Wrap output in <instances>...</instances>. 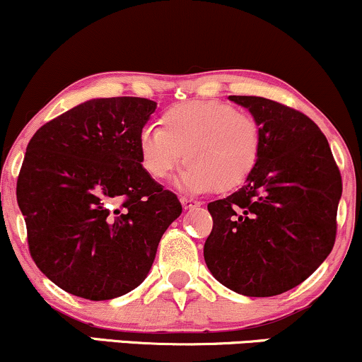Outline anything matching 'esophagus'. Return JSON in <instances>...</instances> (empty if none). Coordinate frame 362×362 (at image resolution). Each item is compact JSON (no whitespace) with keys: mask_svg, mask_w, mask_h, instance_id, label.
<instances>
[{"mask_svg":"<svg viewBox=\"0 0 362 362\" xmlns=\"http://www.w3.org/2000/svg\"><path fill=\"white\" fill-rule=\"evenodd\" d=\"M180 202L182 206H184V209H195V207L201 206V202L194 201V199H187V197H180Z\"/></svg>","mask_w":362,"mask_h":362,"instance_id":"1","label":"esophagus"}]
</instances>
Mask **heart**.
Masks as SVG:
<instances>
[{
  "label": "heart",
  "mask_w": 362,
  "mask_h": 362,
  "mask_svg": "<svg viewBox=\"0 0 362 362\" xmlns=\"http://www.w3.org/2000/svg\"><path fill=\"white\" fill-rule=\"evenodd\" d=\"M141 167L163 180L180 165L175 187L190 194L228 192L248 180L260 160L262 131L250 114L216 100L177 103L161 114L160 129L138 136Z\"/></svg>",
  "instance_id": "1"
}]
</instances>
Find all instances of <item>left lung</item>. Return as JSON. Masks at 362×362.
I'll return each instance as SVG.
<instances>
[{
  "mask_svg": "<svg viewBox=\"0 0 362 362\" xmlns=\"http://www.w3.org/2000/svg\"><path fill=\"white\" fill-rule=\"evenodd\" d=\"M262 131L260 160L236 192L209 202L211 274L243 296L296 288L332 252L342 178L320 127L269 98L231 95Z\"/></svg>",
  "mask_w": 362,
  "mask_h": 362,
  "instance_id": "1",
  "label": "left lung"
}]
</instances>
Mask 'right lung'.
<instances>
[{
  "mask_svg": "<svg viewBox=\"0 0 362 362\" xmlns=\"http://www.w3.org/2000/svg\"><path fill=\"white\" fill-rule=\"evenodd\" d=\"M156 102L91 98L44 124L16 182L37 267L66 293L112 300L146 279L177 195L141 167L138 136Z\"/></svg>",
  "mask_w": 362,
  "mask_h": 362,
  "instance_id": "obj_1",
  "label": "right lung"
}]
</instances>
